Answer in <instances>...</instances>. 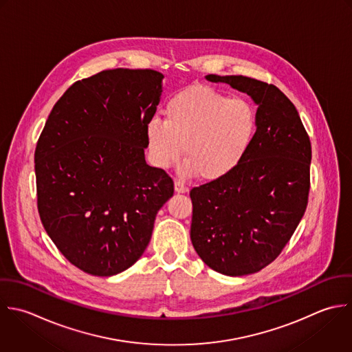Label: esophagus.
<instances>
[{
    "label": "esophagus",
    "instance_id": "esophagus-1",
    "mask_svg": "<svg viewBox=\"0 0 352 352\" xmlns=\"http://www.w3.org/2000/svg\"><path fill=\"white\" fill-rule=\"evenodd\" d=\"M174 188H175V192H177V193H188V190H189V188H188V186L185 185V182L181 181V179H177V181H175Z\"/></svg>",
    "mask_w": 352,
    "mask_h": 352
}]
</instances>
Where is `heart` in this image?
Returning a JSON list of instances; mask_svg holds the SVG:
<instances>
[{"label":"heart","mask_w":352,"mask_h":352,"mask_svg":"<svg viewBox=\"0 0 352 352\" xmlns=\"http://www.w3.org/2000/svg\"><path fill=\"white\" fill-rule=\"evenodd\" d=\"M166 119L155 116L146 140L156 166L177 163L185 146L186 175L207 181L232 173L250 151L258 131V108L247 97L206 85L175 93L166 104Z\"/></svg>","instance_id":"heart-1"}]
</instances>
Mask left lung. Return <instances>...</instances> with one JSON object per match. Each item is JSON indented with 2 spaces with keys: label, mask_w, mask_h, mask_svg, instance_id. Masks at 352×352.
<instances>
[{
  "label": "left lung",
  "mask_w": 352,
  "mask_h": 352,
  "mask_svg": "<svg viewBox=\"0 0 352 352\" xmlns=\"http://www.w3.org/2000/svg\"><path fill=\"white\" fill-rule=\"evenodd\" d=\"M206 78L252 97L258 131L232 173L190 190V240L212 270L247 276L283 252L305 215L311 142L295 105L277 86L243 75Z\"/></svg>",
  "instance_id": "1"
}]
</instances>
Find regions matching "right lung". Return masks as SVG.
I'll list each match as a JSON object with an SVG mask.
<instances>
[{"label":"right lung","mask_w":352,"mask_h":352,"mask_svg":"<svg viewBox=\"0 0 352 352\" xmlns=\"http://www.w3.org/2000/svg\"><path fill=\"white\" fill-rule=\"evenodd\" d=\"M162 79L155 69L115 68L78 80L38 138L41 222L65 259L87 274L115 276L134 265L174 195L171 177L144 155Z\"/></svg>","instance_id":"obj_1"}]
</instances>
